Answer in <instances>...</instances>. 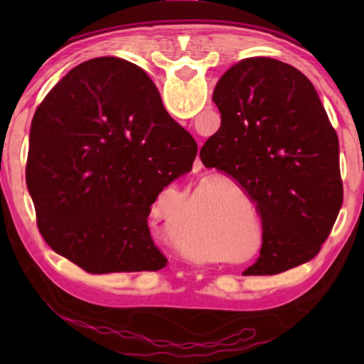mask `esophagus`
Segmentation results:
<instances>
[{"instance_id":"1","label":"esophagus","mask_w":364,"mask_h":364,"mask_svg":"<svg viewBox=\"0 0 364 364\" xmlns=\"http://www.w3.org/2000/svg\"><path fill=\"white\" fill-rule=\"evenodd\" d=\"M197 165H199V167H200V165H202V162H200V160H197Z\"/></svg>"}]
</instances>
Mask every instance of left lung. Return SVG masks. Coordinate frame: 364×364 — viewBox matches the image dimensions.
Wrapping results in <instances>:
<instances>
[{
	"label": "left lung",
	"mask_w": 364,
	"mask_h": 364,
	"mask_svg": "<svg viewBox=\"0 0 364 364\" xmlns=\"http://www.w3.org/2000/svg\"><path fill=\"white\" fill-rule=\"evenodd\" d=\"M212 100L221 127L200 160L236 180L262 218L260 257L244 274L310 262L343 200L338 138L315 86L281 60L247 58L221 75Z\"/></svg>",
	"instance_id": "1"
}]
</instances>
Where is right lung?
<instances>
[{
    "label": "right lung",
    "instance_id": "right-lung-1",
    "mask_svg": "<svg viewBox=\"0 0 364 364\" xmlns=\"http://www.w3.org/2000/svg\"><path fill=\"white\" fill-rule=\"evenodd\" d=\"M196 154L138 65L96 58L73 67L30 128L26 180L43 239L91 274L164 268L147 217Z\"/></svg>",
    "mask_w": 364,
    "mask_h": 364
}]
</instances>
